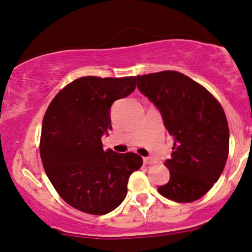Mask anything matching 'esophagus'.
I'll list each match as a JSON object with an SVG mask.
<instances>
[{"label": "esophagus", "instance_id": "1", "mask_svg": "<svg viewBox=\"0 0 252 252\" xmlns=\"http://www.w3.org/2000/svg\"><path fill=\"white\" fill-rule=\"evenodd\" d=\"M143 163L146 165H153V164H155V160L150 157H144L143 158Z\"/></svg>", "mask_w": 252, "mask_h": 252}]
</instances>
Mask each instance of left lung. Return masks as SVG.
<instances>
[{
	"label": "left lung",
	"mask_w": 252,
	"mask_h": 252,
	"mask_svg": "<svg viewBox=\"0 0 252 252\" xmlns=\"http://www.w3.org/2000/svg\"><path fill=\"white\" fill-rule=\"evenodd\" d=\"M139 91L158 109L173 137L165 161L170 181L158 187L164 197L194 202L218 181L229 148V129L219 102L197 82L177 71L137 75Z\"/></svg>",
	"instance_id": "1"
}]
</instances>
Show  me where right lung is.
<instances>
[{
  "instance_id": "add662e5",
  "label": "right lung",
  "mask_w": 252,
  "mask_h": 252,
  "mask_svg": "<svg viewBox=\"0 0 252 252\" xmlns=\"http://www.w3.org/2000/svg\"><path fill=\"white\" fill-rule=\"evenodd\" d=\"M135 77H82L62 89L42 123L40 155L44 171L67 204L102 216L122 204L129 175L142 166L133 153L103 150L111 129L113 102L132 94Z\"/></svg>"
}]
</instances>
